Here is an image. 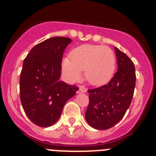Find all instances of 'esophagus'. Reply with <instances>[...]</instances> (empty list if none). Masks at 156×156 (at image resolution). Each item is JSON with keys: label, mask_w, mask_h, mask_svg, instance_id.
Segmentation results:
<instances>
[{"label": "esophagus", "mask_w": 156, "mask_h": 156, "mask_svg": "<svg viewBox=\"0 0 156 156\" xmlns=\"http://www.w3.org/2000/svg\"><path fill=\"white\" fill-rule=\"evenodd\" d=\"M87 92V89L83 87H79V90H77L76 93H85Z\"/></svg>", "instance_id": "esophagus-1"}]
</instances>
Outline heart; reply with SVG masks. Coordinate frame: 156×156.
<instances>
[{
    "label": "heart",
    "instance_id": "obj_1",
    "mask_svg": "<svg viewBox=\"0 0 156 156\" xmlns=\"http://www.w3.org/2000/svg\"><path fill=\"white\" fill-rule=\"evenodd\" d=\"M115 55L108 47L84 44L70 53V59L62 60V67L69 83L78 81L84 71L86 80L93 86H102L110 81L115 69Z\"/></svg>",
    "mask_w": 156,
    "mask_h": 156
}]
</instances>
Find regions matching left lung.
I'll return each instance as SVG.
<instances>
[{
	"mask_svg": "<svg viewBox=\"0 0 156 156\" xmlns=\"http://www.w3.org/2000/svg\"><path fill=\"white\" fill-rule=\"evenodd\" d=\"M115 52L118 70L112 79L104 86L87 90L89 105L85 119L97 129H109L119 122L133 98L136 82L133 63L117 48Z\"/></svg>",
	"mask_w": 156,
	"mask_h": 156,
	"instance_id": "8db88e82",
	"label": "left lung"
}]
</instances>
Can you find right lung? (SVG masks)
<instances>
[{
  "label": "right lung",
  "mask_w": 156,
  "mask_h": 156,
  "mask_svg": "<svg viewBox=\"0 0 156 156\" xmlns=\"http://www.w3.org/2000/svg\"><path fill=\"white\" fill-rule=\"evenodd\" d=\"M72 40L55 37L40 43L24 59L19 90L23 108L37 126L48 127L60 118L66 101L79 88L60 81L63 52Z\"/></svg>",
  "instance_id": "right-lung-1"
}]
</instances>
